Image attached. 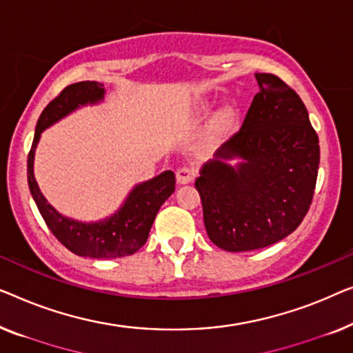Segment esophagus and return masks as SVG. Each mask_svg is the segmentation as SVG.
<instances>
[{
	"label": "esophagus",
	"mask_w": 353,
	"mask_h": 353,
	"mask_svg": "<svg viewBox=\"0 0 353 353\" xmlns=\"http://www.w3.org/2000/svg\"><path fill=\"white\" fill-rule=\"evenodd\" d=\"M195 174H196V171L193 170V168H188V166L179 168L177 172H176L177 183H181V185H183V183L192 182L193 179H195Z\"/></svg>",
	"instance_id": "esophagus-1"
}]
</instances>
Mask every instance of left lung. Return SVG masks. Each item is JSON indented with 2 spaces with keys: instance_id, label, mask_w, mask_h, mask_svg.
<instances>
[{
  "instance_id": "obj_1",
  "label": "left lung",
  "mask_w": 353,
  "mask_h": 353,
  "mask_svg": "<svg viewBox=\"0 0 353 353\" xmlns=\"http://www.w3.org/2000/svg\"><path fill=\"white\" fill-rule=\"evenodd\" d=\"M261 91L235 136L201 168L195 187L210 240L221 250H261L296 230L309 211L320 165L304 102L283 79L256 73ZM241 157L230 167L227 159Z\"/></svg>"
}]
</instances>
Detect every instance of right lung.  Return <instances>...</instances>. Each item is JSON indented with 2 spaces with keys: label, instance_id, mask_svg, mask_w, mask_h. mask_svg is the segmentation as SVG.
Segmentation results:
<instances>
[{
  "label": "right lung",
  "instance_id": "right-lung-1",
  "mask_svg": "<svg viewBox=\"0 0 353 353\" xmlns=\"http://www.w3.org/2000/svg\"><path fill=\"white\" fill-rule=\"evenodd\" d=\"M105 89L102 83L79 81L70 84L52 99L38 118L34 139L27 160V177L32 196L52 235L73 254L92 259H115L131 256L145 245L157 212L176 188V176L165 171L150 181L132 188L115 214L99 222H79L62 216L49 205L33 176L34 148L44 129L77 110L78 107L102 101Z\"/></svg>",
  "mask_w": 353,
  "mask_h": 353
}]
</instances>
